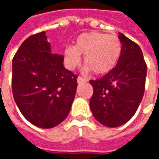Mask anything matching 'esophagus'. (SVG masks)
I'll return each mask as SVG.
<instances>
[{"label":"esophagus","mask_w":159,"mask_h":159,"mask_svg":"<svg viewBox=\"0 0 159 159\" xmlns=\"http://www.w3.org/2000/svg\"><path fill=\"white\" fill-rule=\"evenodd\" d=\"M76 81H77V83H86L87 80L85 78H83L82 76H78L76 78Z\"/></svg>","instance_id":"34e87169"}]
</instances>
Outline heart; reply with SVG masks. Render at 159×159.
I'll return each instance as SVG.
<instances>
[{"instance_id":"heart-1","label":"heart","mask_w":159,"mask_h":159,"mask_svg":"<svg viewBox=\"0 0 159 159\" xmlns=\"http://www.w3.org/2000/svg\"><path fill=\"white\" fill-rule=\"evenodd\" d=\"M121 52L122 43L117 36L93 31L78 36L75 46L66 47L64 57L67 68L73 70L79 66L81 55H84L88 71L92 70L96 75H105L117 66Z\"/></svg>"}]
</instances>
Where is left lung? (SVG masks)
<instances>
[{"mask_svg":"<svg viewBox=\"0 0 159 159\" xmlns=\"http://www.w3.org/2000/svg\"><path fill=\"white\" fill-rule=\"evenodd\" d=\"M122 52L117 66L97 80H90L93 93L89 106L94 118L109 128L126 123L136 112L143 98L147 65L135 42L118 32Z\"/></svg>","mask_w":159,"mask_h":159,"instance_id":"obj_1","label":"left lung"}]
</instances>
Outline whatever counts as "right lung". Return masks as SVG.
Returning <instances> with one entry per match:
<instances>
[{
  "mask_svg": "<svg viewBox=\"0 0 159 159\" xmlns=\"http://www.w3.org/2000/svg\"><path fill=\"white\" fill-rule=\"evenodd\" d=\"M53 54L45 31L28 37L12 59V89L20 112L33 125L51 129L69 115L76 94V75Z\"/></svg>",
  "mask_w": 159,
  "mask_h": 159,
  "instance_id": "1",
  "label": "right lung"
}]
</instances>
